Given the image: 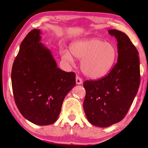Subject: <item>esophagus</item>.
Returning a JSON list of instances; mask_svg holds the SVG:
<instances>
[{"label": "esophagus", "instance_id": "34e87169", "mask_svg": "<svg viewBox=\"0 0 148 148\" xmlns=\"http://www.w3.org/2000/svg\"><path fill=\"white\" fill-rule=\"evenodd\" d=\"M76 84L81 85V84H82V83H83L82 79L81 78V77H79V76H76Z\"/></svg>", "mask_w": 148, "mask_h": 148}]
</instances>
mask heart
Masks as SVG:
<instances>
[{
	"mask_svg": "<svg viewBox=\"0 0 148 148\" xmlns=\"http://www.w3.org/2000/svg\"><path fill=\"white\" fill-rule=\"evenodd\" d=\"M61 56L68 63L73 58L81 60L80 69L83 74L92 79L103 77L113 67L116 60V48L111 42L99 38L79 39L72 42L69 51L62 50Z\"/></svg>",
	"mask_w": 148,
	"mask_h": 148,
	"instance_id": "1",
	"label": "heart"
}]
</instances>
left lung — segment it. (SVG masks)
<instances>
[{
	"label": "left lung",
	"instance_id": "obj_1",
	"mask_svg": "<svg viewBox=\"0 0 148 148\" xmlns=\"http://www.w3.org/2000/svg\"><path fill=\"white\" fill-rule=\"evenodd\" d=\"M108 32L118 42L117 62L106 76L83 83L85 115L91 124L100 127H109L125 117L140 82L139 53L136 47L123 32L116 29Z\"/></svg>",
	"mask_w": 148,
	"mask_h": 148
}]
</instances>
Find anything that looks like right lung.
Masks as SVG:
<instances>
[{
    "mask_svg": "<svg viewBox=\"0 0 148 148\" xmlns=\"http://www.w3.org/2000/svg\"><path fill=\"white\" fill-rule=\"evenodd\" d=\"M34 29L21 42L12 70L15 103L21 114L39 125L52 124L64 99L76 85V75L59 69L51 51Z\"/></svg>",
    "mask_w": 148,
    "mask_h": 148,
    "instance_id": "obj_1",
    "label": "right lung"
}]
</instances>
